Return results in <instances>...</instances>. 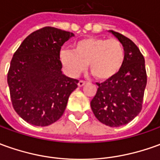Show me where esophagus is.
Returning a JSON list of instances; mask_svg holds the SVG:
<instances>
[{
  "label": "esophagus",
  "instance_id": "esophagus-1",
  "mask_svg": "<svg viewBox=\"0 0 160 160\" xmlns=\"http://www.w3.org/2000/svg\"><path fill=\"white\" fill-rule=\"evenodd\" d=\"M85 83H86V82H84V81H82V80H80V81L78 82V87H82L83 85H84V84H85Z\"/></svg>",
  "mask_w": 160,
  "mask_h": 160
}]
</instances>
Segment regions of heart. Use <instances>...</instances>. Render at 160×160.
<instances>
[{
    "instance_id": "b5f03b06",
    "label": "heart",
    "mask_w": 160,
    "mask_h": 160,
    "mask_svg": "<svg viewBox=\"0 0 160 160\" xmlns=\"http://www.w3.org/2000/svg\"><path fill=\"white\" fill-rule=\"evenodd\" d=\"M59 59L70 77H77L86 69L87 63L92 76L100 81L113 78L124 61V49L117 39L86 37L77 42L72 50L62 49Z\"/></svg>"
}]
</instances>
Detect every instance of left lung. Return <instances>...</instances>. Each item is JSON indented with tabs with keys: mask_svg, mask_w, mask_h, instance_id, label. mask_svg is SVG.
I'll return each mask as SVG.
<instances>
[{
	"mask_svg": "<svg viewBox=\"0 0 160 160\" xmlns=\"http://www.w3.org/2000/svg\"><path fill=\"white\" fill-rule=\"evenodd\" d=\"M124 49V61L113 78L97 83L98 91L91 100V110L103 124L118 127L128 124L142 110L147 82L145 58L131 39L111 30Z\"/></svg>",
	"mask_w": 160,
	"mask_h": 160,
	"instance_id": "left-lung-1",
	"label": "left lung"
}]
</instances>
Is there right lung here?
Returning <instances> with one entry per match:
<instances>
[{
	"label": "right lung",
	"mask_w": 160,
	"mask_h": 160,
	"mask_svg": "<svg viewBox=\"0 0 160 160\" xmlns=\"http://www.w3.org/2000/svg\"><path fill=\"white\" fill-rule=\"evenodd\" d=\"M73 33L44 27L27 36L12 57L8 72L11 102L26 122L47 126L65 111L78 80L62 73L61 47Z\"/></svg>",
	"instance_id": "add662e5"
}]
</instances>
